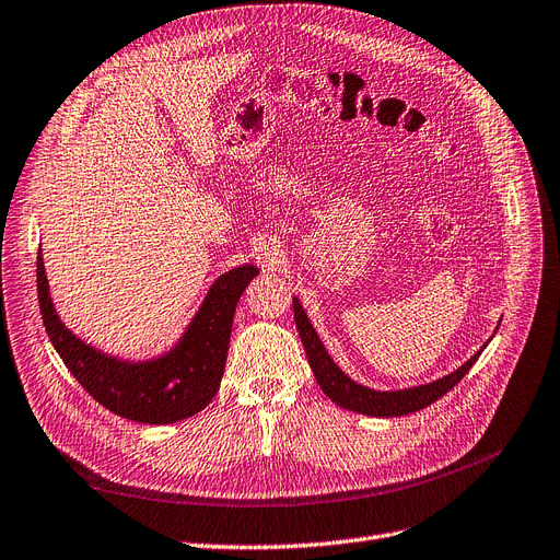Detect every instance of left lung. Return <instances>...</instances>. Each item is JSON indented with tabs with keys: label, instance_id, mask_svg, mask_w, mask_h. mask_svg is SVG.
I'll list each match as a JSON object with an SVG mask.
<instances>
[{
	"label": "left lung",
	"instance_id": "obj_1",
	"mask_svg": "<svg viewBox=\"0 0 560 560\" xmlns=\"http://www.w3.org/2000/svg\"><path fill=\"white\" fill-rule=\"evenodd\" d=\"M294 319H296L301 342L305 347L307 363H310L312 372H315L319 388L338 407L355 411V413L374 416V418L407 416V413H413V411L430 407L432 401H436L439 397H443L445 393H448L451 388H455L462 382V376L474 368V363L480 358L482 349L487 347L485 345L480 351H476L471 358H468V361L462 368H457L448 376L436 378V382H432V384L401 388V390H374V388H368L363 384H355L353 378H349L338 365H335V361L328 355L326 347L322 345L315 326L310 324L299 299H294Z\"/></svg>",
	"mask_w": 560,
	"mask_h": 560
}]
</instances>
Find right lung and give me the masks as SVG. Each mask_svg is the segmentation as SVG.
<instances>
[{
    "instance_id": "1",
    "label": "right lung",
    "mask_w": 560,
    "mask_h": 560,
    "mask_svg": "<svg viewBox=\"0 0 560 560\" xmlns=\"http://www.w3.org/2000/svg\"><path fill=\"white\" fill-rule=\"evenodd\" d=\"M257 273L259 268L253 264L222 273L211 284L182 340L163 355L136 363L94 349L61 324L50 299L40 250L36 257L43 326L63 365L98 405L121 418L147 424H170L190 418L213 399L225 372L236 303Z\"/></svg>"
}]
</instances>
